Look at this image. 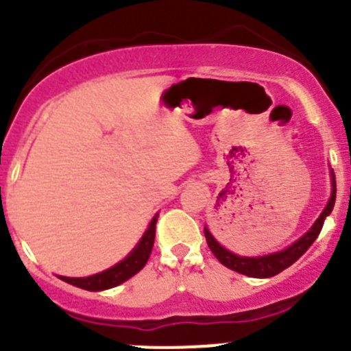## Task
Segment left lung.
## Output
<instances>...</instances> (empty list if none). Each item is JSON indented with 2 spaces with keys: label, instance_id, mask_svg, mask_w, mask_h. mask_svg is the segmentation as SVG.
<instances>
[{
  "label": "left lung",
  "instance_id": "1",
  "mask_svg": "<svg viewBox=\"0 0 351 351\" xmlns=\"http://www.w3.org/2000/svg\"><path fill=\"white\" fill-rule=\"evenodd\" d=\"M336 202V179L335 173L331 172V198H329L328 205L324 206L322 213L319 215V219L313 222L312 228L305 232L300 239H296L293 245H289L288 248L281 250V252L269 253V255L263 256H241L236 255V253L229 252L228 248H223L219 241L212 236V232L205 228V238L208 243V248L212 250L213 255L217 256L222 265H226L228 269L236 270L239 274H245L250 278H272V276H278L279 272H282L285 269H288L289 265L296 262L306 250L312 246V243L315 241L317 236H319L320 229L324 226V220L329 213L332 212V206Z\"/></svg>",
  "mask_w": 351,
  "mask_h": 351
}]
</instances>
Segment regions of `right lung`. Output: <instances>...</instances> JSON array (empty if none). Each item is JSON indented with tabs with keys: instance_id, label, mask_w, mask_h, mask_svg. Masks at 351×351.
<instances>
[{
	"instance_id": "1",
	"label": "right lung",
	"mask_w": 351,
	"mask_h": 351,
	"mask_svg": "<svg viewBox=\"0 0 351 351\" xmlns=\"http://www.w3.org/2000/svg\"><path fill=\"white\" fill-rule=\"evenodd\" d=\"M156 219H158V213L152 219L148 229L145 231L143 238L139 239L138 245L134 246V250L113 267L103 270V272L95 274V276H88V278H65V276H58V278L62 281L69 282V285L88 289V291H103V289L115 288V286L125 282L132 276H136L148 262L149 253L153 250V243H155Z\"/></svg>"
}]
</instances>
